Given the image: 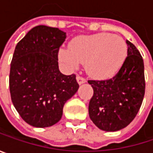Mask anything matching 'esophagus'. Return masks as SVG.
<instances>
[{"label": "esophagus", "mask_w": 153, "mask_h": 153, "mask_svg": "<svg viewBox=\"0 0 153 153\" xmlns=\"http://www.w3.org/2000/svg\"><path fill=\"white\" fill-rule=\"evenodd\" d=\"M76 79L77 81H78V83L80 85V84H83V83H85L86 82V79L85 78H83V77L79 76V75H78V76L76 77Z\"/></svg>", "instance_id": "esophagus-1"}]
</instances>
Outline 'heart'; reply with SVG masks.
<instances>
[{"instance_id":"heart-1","label":"heart","mask_w":153,"mask_h":153,"mask_svg":"<svg viewBox=\"0 0 153 153\" xmlns=\"http://www.w3.org/2000/svg\"><path fill=\"white\" fill-rule=\"evenodd\" d=\"M127 56V45L118 35L101 33L75 37L69 49H61L59 58L70 69L75 70L79 63L86 64L91 76L108 78L114 75Z\"/></svg>"}]
</instances>
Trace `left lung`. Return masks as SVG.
<instances>
[{
  "mask_svg": "<svg viewBox=\"0 0 153 153\" xmlns=\"http://www.w3.org/2000/svg\"><path fill=\"white\" fill-rule=\"evenodd\" d=\"M126 42L128 56L117 74L105 80H88L94 90L88 114L104 131L126 128L137 116L145 92L143 57L133 43Z\"/></svg>",
  "mask_w": 153,
  "mask_h": 153,
  "instance_id": "left-lung-1",
  "label": "left lung"
}]
</instances>
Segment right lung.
Segmentation results:
<instances>
[{
	"label": "right lung",
	"instance_id": "add662e5",
	"mask_svg": "<svg viewBox=\"0 0 153 153\" xmlns=\"http://www.w3.org/2000/svg\"><path fill=\"white\" fill-rule=\"evenodd\" d=\"M66 33L58 28L38 25L16 44L10 64V91L21 118L35 128L57 123L63 107L79 88L75 74L58 68V51Z\"/></svg>",
	"mask_w": 153,
	"mask_h": 153
}]
</instances>
